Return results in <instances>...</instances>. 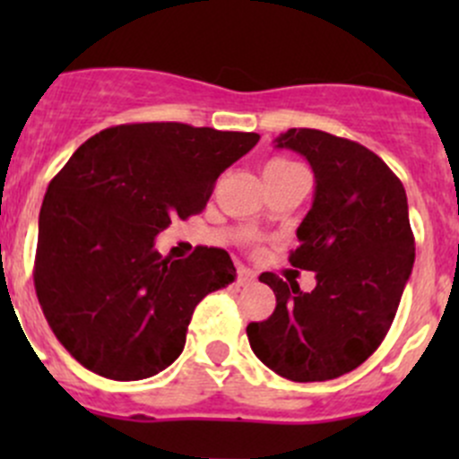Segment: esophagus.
I'll return each instance as SVG.
<instances>
[{"mask_svg": "<svg viewBox=\"0 0 459 459\" xmlns=\"http://www.w3.org/2000/svg\"><path fill=\"white\" fill-rule=\"evenodd\" d=\"M255 281V275H253V271H248V268H239L238 271V284L239 286H248Z\"/></svg>", "mask_w": 459, "mask_h": 459, "instance_id": "1", "label": "esophagus"}]
</instances>
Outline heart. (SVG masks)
<instances>
[{"label": "heart", "mask_w": 459, "mask_h": 459, "mask_svg": "<svg viewBox=\"0 0 459 459\" xmlns=\"http://www.w3.org/2000/svg\"><path fill=\"white\" fill-rule=\"evenodd\" d=\"M286 166H293V161H289V160H271L266 166H264V173H268V170L286 169Z\"/></svg>", "instance_id": "1"}]
</instances>
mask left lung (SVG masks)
I'll return each mask as SVG.
<instances>
[{"label": "left lung", "mask_w": 459, "mask_h": 459, "mask_svg": "<svg viewBox=\"0 0 459 459\" xmlns=\"http://www.w3.org/2000/svg\"><path fill=\"white\" fill-rule=\"evenodd\" d=\"M275 142L316 173V200L289 262L316 273L317 286L302 293L298 281L262 273L277 304L247 335L271 371L326 382L367 362L391 328L415 262L409 204L397 175L362 143L316 128H290Z\"/></svg>", "instance_id": "left-lung-1"}]
</instances>
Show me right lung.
Wrapping results in <instances>:
<instances>
[{
	"label": "right lung",
	"mask_w": 459,
	"mask_h": 459,
	"mask_svg": "<svg viewBox=\"0 0 459 459\" xmlns=\"http://www.w3.org/2000/svg\"><path fill=\"white\" fill-rule=\"evenodd\" d=\"M257 142L179 122L122 124L86 140L50 179L32 280L82 367L131 382L179 358L195 307L235 280V266L224 248L161 257L155 238L202 212L217 178Z\"/></svg>",
	"instance_id": "add662e5"
}]
</instances>
